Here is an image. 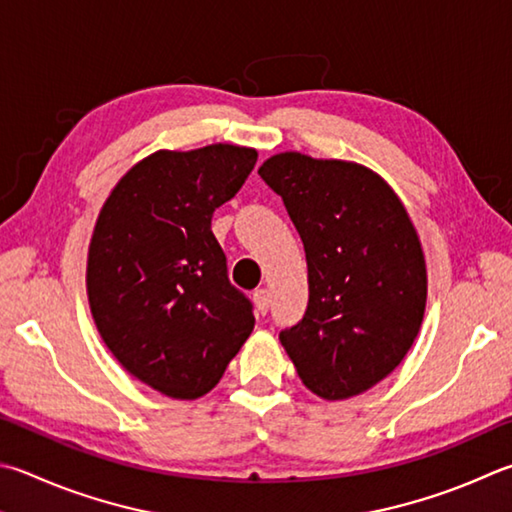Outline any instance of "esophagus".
I'll list each match as a JSON object with an SVG mask.
<instances>
[{
  "mask_svg": "<svg viewBox=\"0 0 512 512\" xmlns=\"http://www.w3.org/2000/svg\"><path fill=\"white\" fill-rule=\"evenodd\" d=\"M253 302H255V309L259 315H266L268 309H271V295H268L266 288H257L253 293Z\"/></svg>",
  "mask_w": 512,
  "mask_h": 512,
  "instance_id": "obj_1",
  "label": "esophagus"
}]
</instances>
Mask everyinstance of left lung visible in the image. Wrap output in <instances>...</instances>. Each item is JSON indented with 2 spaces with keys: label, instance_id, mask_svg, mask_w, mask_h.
<instances>
[{
  "label": "left lung",
  "instance_id": "1",
  "mask_svg": "<svg viewBox=\"0 0 512 512\" xmlns=\"http://www.w3.org/2000/svg\"><path fill=\"white\" fill-rule=\"evenodd\" d=\"M259 176L282 197L309 268V304L282 347L324 401L367 392L401 365L423 322L427 271L412 219L358 163L282 152Z\"/></svg>",
  "mask_w": 512,
  "mask_h": 512
}]
</instances>
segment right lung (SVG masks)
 <instances>
[{
    "mask_svg": "<svg viewBox=\"0 0 512 512\" xmlns=\"http://www.w3.org/2000/svg\"><path fill=\"white\" fill-rule=\"evenodd\" d=\"M257 150H159L102 206L87 257V295L107 349L129 374L179 401L215 387L255 327L228 280L212 212L239 192Z\"/></svg>",
    "mask_w": 512,
    "mask_h": 512,
    "instance_id": "obj_1",
    "label": "right lung"
}]
</instances>
